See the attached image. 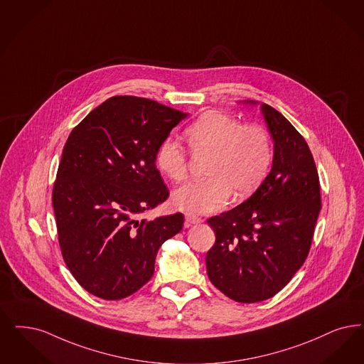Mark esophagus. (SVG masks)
Segmentation results:
<instances>
[{
    "instance_id": "esophagus-1",
    "label": "esophagus",
    "mask_w": 364,
    "mask_h": 364,
    "mask_svg": "<svg viewBox=\"0 0 364 364\" xmlns=\"http://www.w3.org/2000/svg\"><path fill=\"white\" fill-rule=\"evenodd\" d=\"M203 219L196 217V215H192V214H186V228H189L192 225H196V223H200Z\"/></svg>"
}]
</instances>
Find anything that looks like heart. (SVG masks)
I'll use <instances>...</instances> for the list:
<instances>
[{
	"instance_id": "obj_1",
	"label": "heart",
	"mask_w": 364,
	"mask_h": 364,
	"mask_svg": "<svg viewBox=\"0 0 364 364\" xmlns=\"http://www.w3.org/2000/svg\"><path fill=\"white\" fill-rule=\"evenodd\" d=\"M186 139L195 156H211L208 178L191 181L173 193L176 207L186 213L217 211L230 200L233 192L235 198H247L262 184L272 164L268 132L226 114H204L187 127ZM156 164L176 183L188 176V153L173 138H165L159 145Z\"/></svg>"
}]
</instances>
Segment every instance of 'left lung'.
I'll return each instance as SVG.
<instances>
[{"label": "left lung", "mask_w": 364, "mask_h": 364, "mask_svg": "<svg viewBox=\"0 0 364 364\" xmlns=\"http://www.w3.org/2000/svg\"><path fill=\"white\" fill-rule=\"evenodd\" d=\"M262 112L274 139L269 175L244 203L211 217V283L235 302L272 298L302 267L321 210L320 178L305 138L275 108Z\"/></svg>", "instance_id": "left-lung-1"}]
</instances>
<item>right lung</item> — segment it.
<instances>
[{
  "label": "right lung",
  "mask_w": 364,
  "mask_h": 364,
  "mask_svg": "<svg viewBox=\"0 0 364 364\" xmlns=\"http://www.w3.org/2000/svg\"><path fill=\"white\" fill-rule=\"evenodd\" d=\"M187 114L136 96H114L74 127L53 188L62 257L85 290L107 301L151 279L161 245L184 215L138 220L169 196L156 165L161 142Z\"/></svg>",
  "instance_id": "right-lung-1"
}]
</instances>
